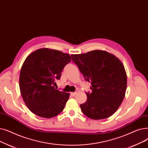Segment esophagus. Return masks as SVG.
<instances>
[{"label": "esophagus", "instance_id": "esophagus-1", "mask_svg": "<svg viewBox=\"0 0 148 148\" xmlns=\"http://www.w3.org/2000/svg\"><path fill=\"white\" fill-rule=\"evenodd\" d=\"M77 94V92H73V93H71V95L73 96H75V95H76Z\"/></svg>", "mask_w": 148, "mask_h": 148}]
</instances>
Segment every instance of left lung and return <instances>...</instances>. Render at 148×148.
<instances>
[{"label": "left lung", "mask_w": 148, "mask_h": 148, "mask_svg": "<svg viewBox=\"0 0 148 148\" xmlns=\"http://www.w3.org/2000/svg\"><path fill=\"white\" fill-rule=\"evenodd\" d=\"M71 57L91 85V93H86L87 100L80 105L83 113L94 120L113 114L124 99L127 85L121 61L114 55L99 50L72 55Z\"/></svg>", "instance_id": "left-lung-1"}]
</instances>
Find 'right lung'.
<instances>
[{"label": "right lung", "mask_w": 148, "mask_h": 148, "mask_svg": "<svg viewBox=\"0 0 148 148\" xmlns=\"http://www.w3.org/2000/svg\"><path fill=\"white\" fill-rule=\"evenodd\" d=\"M71 61L69 54L47 48L38 49L26 58L21 69L19 85L23 99L37 116L51 118L64 110L69 93L55 87L65 66Z\"/></svg>", "instance_id": "obj_1"}]
</instances>
